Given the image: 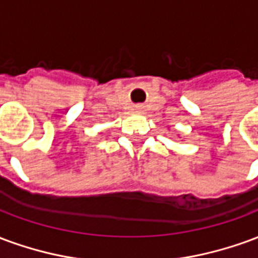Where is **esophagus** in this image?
Returning <instances> with one entry per match:
<instances>
[{
  "label": "esophagus",
  "instance_id": "obj_1",
  "mask_svg": "<svg viewBox=\"0 0 258 258\" xmlns=\"http://www.w3.org/2000/svg\"><path fill=\"white\" fill-rule=\"evenodd\" d=\"M141 109H142V107H141V106L135 107V110H137V112H141Z\"/></svg>",
  "mask_w": 258,
  "mask_h": 258
}]
</instances>
